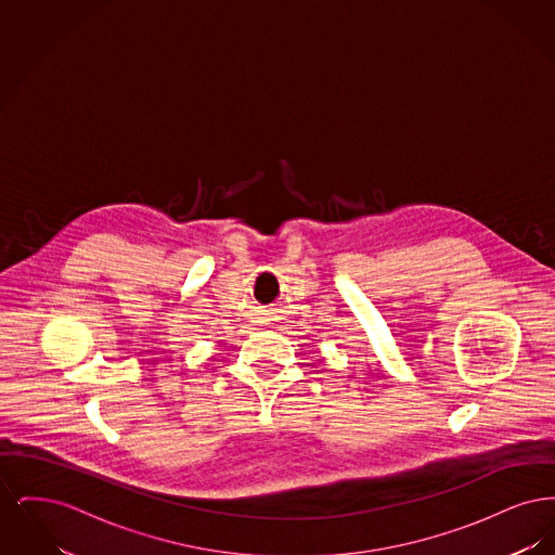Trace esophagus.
<instances>
[{"instance_id": "1", "label": "esophagus", "mask_w": 555, "mask_h": 555, "mask_svg": "<svg viewBox=\"0 0 555 555\" xmlns=\"http://www.w3.org/2000/svg\"><path fill=\"white\" fill-rule=\"evenodd\" d=\"M266 324H274L276 317H272V312H268V317H264Z\"/></svg>"}]
</instances>
